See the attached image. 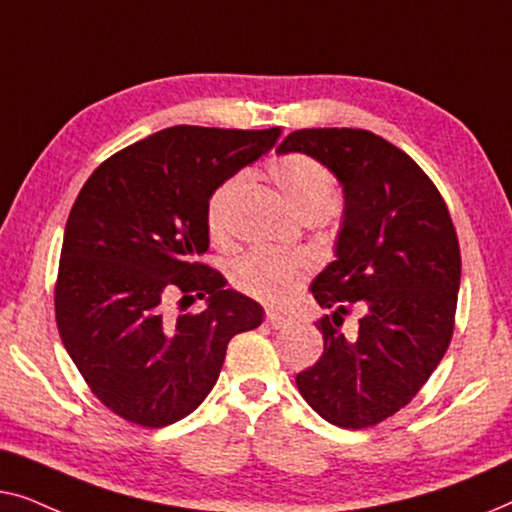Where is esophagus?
<instances>
[{
    "label": "esophagus",
    "mask_w": 512,
    "mask_h": 512,
    "mask_svg": "<svg viewBox=\"0 0 512 512\" xmlns=\"http://www.w3.org/2000/svg\"><path fill=\"white\" fill-rule=\"evenodd\" d=\"M265 324L277 331V328H284L286 324H289V319L282 317V314H277L275 310H268V312H265Z\"/></svg>",
    "instance_id": "34e87169"
}]
</instances>
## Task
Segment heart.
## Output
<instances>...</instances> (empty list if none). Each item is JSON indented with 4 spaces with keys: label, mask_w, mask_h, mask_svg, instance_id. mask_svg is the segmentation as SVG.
<instances>
[{
    "label": "heart",
    "mask_w": 512,
    "mask_h": 512,
    "mask_svg": "<svg viewBox=\"0 0 512 512\" xmlns=\"http://www.w3.org/2000/svg\"><path fill=\"white\" fill-rule=\"evenodd\" d=\"M270 177L303 216L317 214L331 205L335 198V181L324 163L305 153H286L270 163ZM242 177H228L209 193L205 207V223L209 235H226L228 228V205ZM310 261L303 254L289 251L256 249L242 256L233 268V282L249 296L263 303L284 305L296 293L310 275Z\"/></svg>",
    "instance_id": "1"
}]
</instances>
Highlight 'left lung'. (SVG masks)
I'll return each mask as SVG.
<instances>
[{"instance_id":"obj_1","label":"left lung","mask_w":512,"mask_h":512,"mask_svg":"<svg viewBox=\"0 0 512 512\" xmlns=\"http://www.w3.org/2000/svg\"><path fill=\"white\" fill-rule=\"evenodd\" d=\"M305 153L342 184L335 261L310 291L324 354L296 375L314 412L368 429L405 408L450 347L461 282L459 240L443 195L408 153L368 130H296L277 153ZM349 309L356 332L341 331Z\"/></svg>"}]
</instances>
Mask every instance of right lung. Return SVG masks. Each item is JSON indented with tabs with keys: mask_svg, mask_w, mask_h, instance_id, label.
<instances>
[{
	"mask_svg": "<svg viewBox=\"0 0 512 512\" xmlns=\"http://www.w3.org/2000/svg\"><path fill=\"white\" fill-rule=\"evenodd\" d=\"M282 135L174 125L104 160L65 226L55 321L90 391L146 429L198 408L219 380L233 335L261 326L263 307L226 289L202 263L205 207L221 181ZM205 297V311L167 318L164 300Z\"/></svg>",
	"mask_w": 512,
	"mask_h": 512,
	"instance_id": "add662e5",
	"label": "right lung"
}]
</instances>
